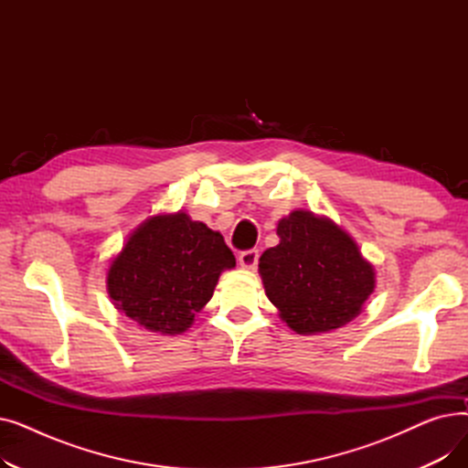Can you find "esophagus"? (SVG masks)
<instances>
[{"instance_id": "obj_1", "label": "esophagus", "mask_w": 468, "mask_h": 468, "mask_svg": "<svg viewBox=\"0 0 468 468\" xmlns=\"http://www.w3.org/2000/svg\"><path fill=\"white\" fill-rule=\"evenodd\" d=\"M258 258H260V252L256 249L244 250L239 254V265L244 269H254L258 265Z\"/></svg>"}]
</instances>
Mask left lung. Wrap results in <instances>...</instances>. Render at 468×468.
<instances>
[{
    "label": "left lung",
    "mask_w": 468,
    "mask_h": 468,
    "mask_svg": "<svg viewBox=\"0 0 468 468\" xmlns=\"http://www.w3.org/2000/svg\"><path fill=\"white\" fill-rule=\"evenodd\" d=\"M281 242L260 258L269 302L298 334L346 326L376 288V271L330 218L293 210L277 226Z\"/></svg>",
    "instance_id": "1"
}]
</instances>
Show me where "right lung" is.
<instances>
[{
	"mask_svg": "<svg viewBox=\"0 0 468 468\" xmlns=\"http://www.w3.org/2000/svg\"><path fill=\"white\" fill-rule=\"evenodd\" d=\"M235 256L218 231L186 212L147 218L108 269V293L119 313L150 332H186L212 298Z\"/></svg>",
	"mask_w": 468,
	"mask_h": 468,
	"instance_id": "obj_1",
	"label": "right lung"
}]
</instances>
